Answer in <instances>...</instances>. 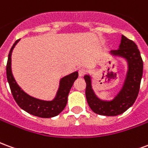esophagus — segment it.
I'll return each instance as SVG.
<instances>
[{"label":"esophagus","mask_w":148,"mask_h":148,"mask_svg":"<svg viewBox=\"0 0 148 148\" xmlns=\"http://www.w3.org/2000/svg\"><path fill=\"white\" fill-rule=\"evenodd\" d=\"M86 71L85 69H83V68H82V69H80V70H79V71H78V74H79V76H80V77H82V76H83L84 74H86Z\"/></svg>","instance_id":"1"}]
</instances>
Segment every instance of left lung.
<instances>
[{"label": "left lung", "instance_id": "left-lung-1", "mask_svg": "<svg viewBox=\"0 0 148 148\" xmlns=\"http://www.w3.org/2000/svg\"><path fill=\"white\" fill-rule=\"evenodd\" d=\"M109 54L115 58H123L127 63L125 78L117 93L110 100L101 99L93 90L92 76L85 74L84 79L86 82V97L90 109L97 114L111 116L122 114L135 102L143 75V60L136 44L123 35L117 50Z\"/></svg>", "mask_w": 148, "mask_h": 148}]
</instances>
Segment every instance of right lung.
<instances>
[{
	"mask_svg": "<svg viewBox=\"0 0 148 148\" xmlns=\"http://www.w3.org/2000/svg\"><path fill=\"white\" fill-rule=\"evenodd\" d=\"M20 39L16 40L8 54L6 74L10 86L12 94L16 102L21 109L30 114L42 118H51L58 116L66 106L68 94L74 81L78 77V72L74 71L71 74L62 77L59 81V86L55 97L51 101L41 100L31 96L22 90L16 82L12 71V53L15 46L17 44Z\"/></svg>",
	"mask_w": 148,
	"mask_h": 148,
	"instance_id": "1",
	"label": "right lung"
}]
</instances>
